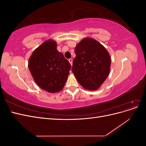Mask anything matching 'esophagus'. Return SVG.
Here are the masks:
<instances>
[{
    "label": "esophagus",
    "instance_id": "34e87169",
    "mask_svg": "<svg viewBox=\"0 0 146 146\" xmlns=\"http://www.w3.org/2000/svg\"><path fill=\"white\" fill-rule=\"evenodd\" d=\"M68 60H69V62L70 63V64L72 65V58H70V59H69Z\"/></svg>",
    "mask_w": 146,
    "mask_h": 146
}]
</instances>
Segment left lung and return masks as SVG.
<instances>
[{
  "instance_id": "left-lung-1",
  "label": "left lung",
  "mask_w": 146,
  "mask_h": 146,
  "mask_svg": "<svg viewBox=\"0 0 146 146\" xmlns=\"http://www.w3.org/2000/svg\"><path fill=\"white\" fill-rule=\"evenodd\" d=\"M72 71L86 90H96L107 78L111 58L106 48L94 39L85 38L75 48Z\"/></svg>"
}]
</instances>
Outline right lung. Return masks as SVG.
<instances>
[{"mask_svg": "<svg viewBox=\"0 0 146 146\" xmlns=\"http://www.w3.org/2000/svg\"><path fill=\"white\" fill-rule=\"evenodd\" d=\"M56 46L54 41H45L35 50L29 61V68L35 82L41 89L52 93L63 89L71 68Z\"/></svg>", "mask_w": 146, "mask_h": 146, "instance_id": "obj_1", "label": "right lung"}]
</instances>
